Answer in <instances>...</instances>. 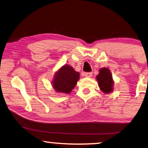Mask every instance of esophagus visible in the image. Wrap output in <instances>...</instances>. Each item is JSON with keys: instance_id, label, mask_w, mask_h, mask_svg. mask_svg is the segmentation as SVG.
I'll use <instances>...</instances> for the list:
<instances>
[{"instance_id": "obj_1", "label": "esophagus", "mask_w": 148, "mask_h": 148, "mask_svg": "<svg viewBox=\"0 0 148 148\" xmlns=\"http://www.w3.org/2000/svg\"><path fill=\"white\" fill-rule=\"evenodd\" d=\"M84 76L87 78H90L92 76V72H86V73H84Z\"/></svg>"}]
</instances>
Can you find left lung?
<instances>
[{
    "instance_id": "1",
    "label": "left lung",
    "mask_w": 148,
    "mask_h": 148,
    "mask_svg": "<svg viewBox=\"0 0 148 148\" xmlns=\"http://www.w3.org/2000/svg\"><path fill=\"white\" fill-rule=\"evenodd\" d=\"M96 80L101 91L103 93L109 94L113 91L114 82L112 78L111 72L108 68H100L99 74L96 76Z\"/></svg>"
}]
</instances>
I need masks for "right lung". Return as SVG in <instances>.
I'll return each instance as SVG.
<instances>
[{
	"label": "right lung",
	"instance_id": "add662e5",
	"mask_svg": "<svg viewBox=\"0 0 148 148\" xmlns=\"http://www.w3.org/2000/svg\"><path fill=\"white\" fill-rule=\"evenodd\" d=\"M80 78L79 72H76L69 65H64L54 75L52 86L57 92L69 94L71 92Z\"/></svg>",
	"mask_w": 148,
	"mask_h": 148
}]
</instances>
